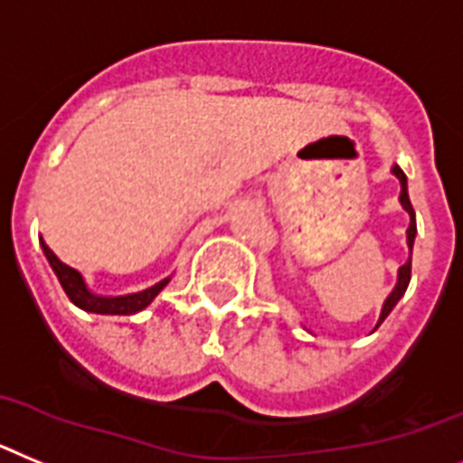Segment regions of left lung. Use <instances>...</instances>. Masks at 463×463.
Here are the masks:
<instances>
[{
    "mask_svg": "<svg viewBox=\"0 0 463 463\" xmlns=\"http://www.w3.org/2000/svg\"><path fill=\"white\" fill-rule=\"evenodd\" d=\"M393 175L399 176L401 179V203H403L405 212L410 214V228H408V247L412 249V244H415V235H417V223H415V209H412V203H410V195H408V179H405V172L401 170L399 165H393ZM410 272H412V259H408V263L403 265L399 270V284H396V288L392 291V296H389L387 300H384V307H382V315H380V324L384 319H387V315L392 312L393 307H396V303L401 300V296L405 293V288H408L410 284ZM377 324V326H380Z\"/></svg>",
    "mask_w": 463,
    "mask_h": 463,
    "instance_id": "1",
    "label": "left lung"
}]
</instances>
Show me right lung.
<instances>
[{
  "label": "right lung",
  "mask_w": 463,
  "mask_h": 463,
  "mask_svg": "<svg viewBox=\"0 0 463 463\" xmlns=\"http://www.w3.org/2000/svg\"><path fill=\"white\" fill-rule=\"evenodd\" d=\"M42 247H43V254H46L48 263L53 268V272L58 275L60 284H62L64 293H67V298L76 305V307L86 309V312H95V315H135L139 309L146 307L151 300L156 298L160 293V288L167 284V279L158 281L156 287L146 288V291H139V293H132V296H118V298H102V296H92L90 291L86 288L83 284L81 275L70 268V265L60 263L58 256L46 247V242L42 240Z\"/></svg>",
  "instance_id": "add662e5"
}]
</instances>
